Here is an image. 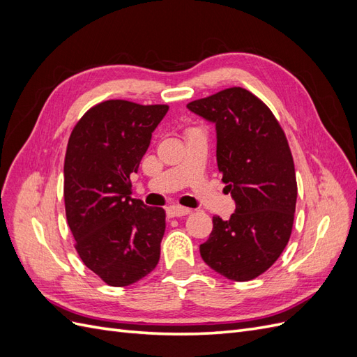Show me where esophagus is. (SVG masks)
Returning <instances> with one entry per match:
<instances>
[{"instance_id":"1","label":"esophagus","mask_w":357,"mask_h":357,"mask_svg":"<svg viewBox=\"0 0 357 357\" xmlns=\"http://www.w3.org/2000/svg\"><path fill=\"white\" fill-rule=\"evenodd\" d=\"M167 213L169 218H181V215H188L190 210L186 207H180V205H171V207L167 208Z\"/></svg>"}]
</instances>
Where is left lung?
<instances>
[{
    "mask_svg": "<svg viewBox=\"0 0 357 357\" xmlns=\"http://www.w3.org/2000/svg\"><path fill=\"white\" fill-rule=\"evenodd\" d=\"M186 107L214 125L218 167L236 205L229 220L213 218L201 257L228 280L248 282L277 261L294 226L298 188L286 135L271 110L243 88Z\"/></svg>",
    "mask_w": 357,
    "mask_h": 357,
    "instance_id": "obj_1",
    "label": "left lung"
}]
</instances>
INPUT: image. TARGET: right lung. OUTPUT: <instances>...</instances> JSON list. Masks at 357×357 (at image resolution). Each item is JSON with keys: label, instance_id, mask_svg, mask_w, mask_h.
<instances>
[{"label": "right lung", "instance_id": "add662e5", "mask_svg": "<svg viewBox=\"0 0 357 357\" xmlns=\"http://www.w3.org/2000/svg\"><path fill=\"white\" fill-rule=\"evenodd\" d=\"M168 105L104 101L74 126L63 164V199L75 250L107 284L137 283L155 269L165 210L131 197V176Z\"/></svg>", "mask_w": 357, "mask_h": 357}]
</instances>
